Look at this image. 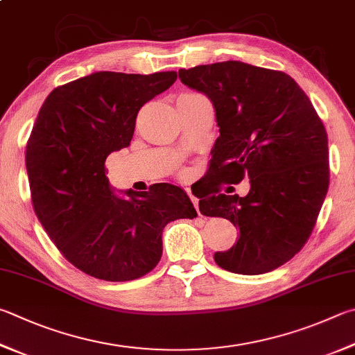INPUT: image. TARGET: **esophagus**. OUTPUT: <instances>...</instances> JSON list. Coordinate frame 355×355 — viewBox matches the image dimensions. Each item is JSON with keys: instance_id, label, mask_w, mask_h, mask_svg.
Segmentation results:
<instances>
[{"instance_id": "1", "label": "esophagus", "mask_w": 355, "mask_h": 355, "mask_svg": "<svg viewBox=\"0 0 355 355\" xmlns=\"http://www.w3.org/2000/svg\"><path fill=\"white\" fill-rule=\"evenodd\" d=\"M188 196L191 197V202L192 203H194V206H196V209H197V212H198V214H200V211H198V198L194 196V194H192V192L188 189Z\"/></svg>"}]
</instances>
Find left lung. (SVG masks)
<instances>
[{
    "label": "left lung",
    "mask_w": 355,
    "mask_h": 355,
    "mask_svg": "<svg viewBox=\"0 0 355 355\" xmlns=\"http://www.w3.org/2000/svg\"><path fill=\"white\" fill-rule=\"evenodd\" d=\"M186 87L206 94L220 137L211 150L209 197L200 212L225 217L239 239L214 253L218 267L262 275L304 247L329 186L327 133L317 112L288 74L228 60L180 69ZM250 178L245 198L218 184Z\"/></svg>",
    "instance_id": "obj_1"
}]
</instances>
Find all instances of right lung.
I'll return each mask as SVG.
<instances>
[{
  "instance_id": "add662e5",
  "label": "right lung",
  "mask_w": 355,
  "mask_h": 355,
  "mask_svg": "<svg viewBox=\"0 0 355 355\" xmlns=\"http://www.w3.org/2000/svg\"><path fill=\"white\" fill-rule=\"evenodd\" d=\"M175 80V71H98L53 89L38 112L26 146L32 205L51 241L83 273L141 278L163 254L166 225L197 217L175 184L114 192L105 175L107 157L130 146L139 108Z\"/></svg>"
}]
</instances>
